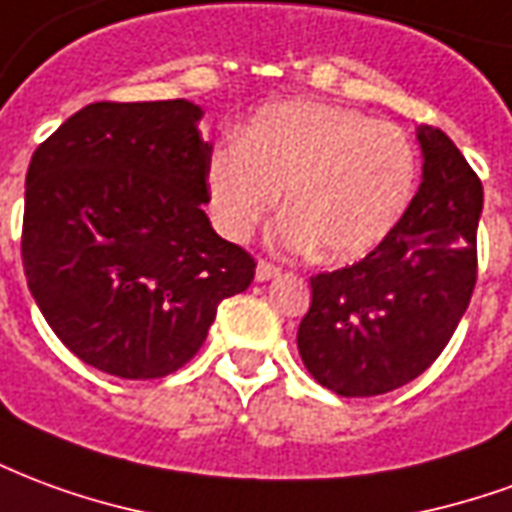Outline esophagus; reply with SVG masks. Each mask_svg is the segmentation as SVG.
Listing matches in <instances>:
<instances>
[{
  "label": "esophagus",
  "mask_w": 512,
  "mask_h": 512,
  "mask_svg": "<svg viewBox=\"0 0 512 512\" xmlns=\"http://www.w3.org/2000/svg\"><path fill=\"white\" fill-rule=\"evenodd\" d=\"M255 277H257V282H268V279L279 277V266H274V263H268V260H257Z\"/></svg>",
  "instance_id": "1"
}]
</instances>
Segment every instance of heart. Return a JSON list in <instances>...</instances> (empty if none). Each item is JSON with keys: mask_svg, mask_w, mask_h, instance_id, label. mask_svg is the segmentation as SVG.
I'll use <instances>...</instances> for the list:
<instances>
[{"mask_svg": "<svg viewBox=\"0 0 512 512\" xmlns=\"http://www.w3.org/2000/svg\"><path fill=\"white\" fill-rule=\"evenodd\" d=\"M417 150L395 123L321 101L260 109L233 147L208 158L216 227L246 241L277 208L288 213L274 241L293 252L318 246L323 260L348 263L395 230L417 189Z\"/></svg>", "mask_w": 512, "mask_h": 512, "instance_id": "b5f03b06", "label": "heart"}]
</instances>
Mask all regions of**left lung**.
<instances>
[{
    "label": "left lung",
    "mask_w": 512,
    "mask_h": 512,
    "mask_svg": "<svg viewBox=\"0 0 512 512\" xmlns=\"http://www.w3.org/2000/svg\"><path fill=\"white\" fill-rule=\"evenodd\" d=\"M422 183L384 241L354 266L310 279L299 354L343 397L392 392L450 343L477 282L483 183L441 128L419 126Z\"/></svg>",
    "instance_id": "1"
}]
</instances>
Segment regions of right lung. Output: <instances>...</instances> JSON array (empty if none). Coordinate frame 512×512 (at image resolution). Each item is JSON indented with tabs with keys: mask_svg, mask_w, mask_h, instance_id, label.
Wrapping results in <instances>:
<instances>
[{
	"mask_svg": "<svg viewBox=\"0 0 512 512\" xmlns=\"http://www.w3.org/2000/svg\"><path fill=\"white\" fill-rule=\"evenodd\" d=\"M191 101H98L38 145L21 260L62 345L117 378H164L197 354L255 257L216 235Z\"/></svg>",
	"mask_w": 512,
	"mask_h": 512,
	"instance_id": "right-lung-1",
	"label": "right lung"
}]
</instances>
